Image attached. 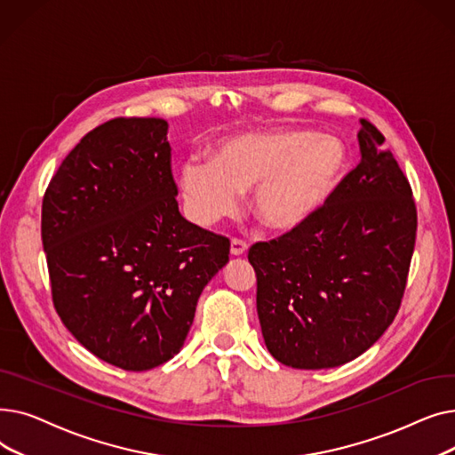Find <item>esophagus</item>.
Instances as JSON below:
<instances>
[{
	"mask_svg": "<svg viewBox=\"0 0 455 455\" xmlns=\"http://www.w3.org/2000/svg\"><path fill=\"white\" fill-rule=\"evenodd\" d=\"M247 249H249V245L243 240H240V237H234V240L230 242L232 256H243L247 252Z\"/></svg>",
	"mask_w": 455,
	"mask_h": 455,
	"instance_id": "esophagus-1",
	"label": "esophagus"
}]
</instances>
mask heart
I'll return each instance as SVG.
<instances>
[{
    "instance_id": "b5f03b06",
    "label": "heart",
    "mask_w": 455,
    "mask_h": 455,
    "mask_svg": "<svg viewBox=\"0 0 455 455\" xmlns=\"http://www.w3.org/2000/svg\"><path fill=\"white\" fill-rule=\"evenodd\" d=\"M343 143L326 134L273 129L225 138L212 158H189L180 191L199 225H212L240 206L252 188L251 208L271 230H293L312 220L345 167Z\"/></svg>"
}]
</instances>
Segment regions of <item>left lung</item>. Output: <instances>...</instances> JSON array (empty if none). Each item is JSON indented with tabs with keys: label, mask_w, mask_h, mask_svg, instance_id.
<instances>
[{
	"label": "left lung",
	"mask_w": 455,
	"mask_h": 455,
	"mask_svg": "<svg viewBox=\"0 0 455 455\" xmlns=\"http://www.w3.org/2000/svg\"><path fill=\"white\" fill-rule=\"evenodd\" d=\"M362 160L312 220L249 249L267 350L293 369H331L395 321L417 235L411 186L384 134L362 119Z\"/></svg>",
	"instance_id": "left-lung-1"
}]
</instances>
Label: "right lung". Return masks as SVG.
I'll return each instance as SVG.
<instances>
[{"mask_svg": "<svg viewBox=\"0 0 455 455\" xmlns=\"http://www.w3.org/2000/svg\"><path fill=\"white\" fill-rule=\"evenodd\" d=\"M167 122L116 117L62 160L42 201V245L60 321L124 371H149L184 345L228 237L184 220Z\"/></svg>", "mask_w": 455, "mask_h": 455, "instance_id": "obj_1", "label": "right lung"}]
</instances>
